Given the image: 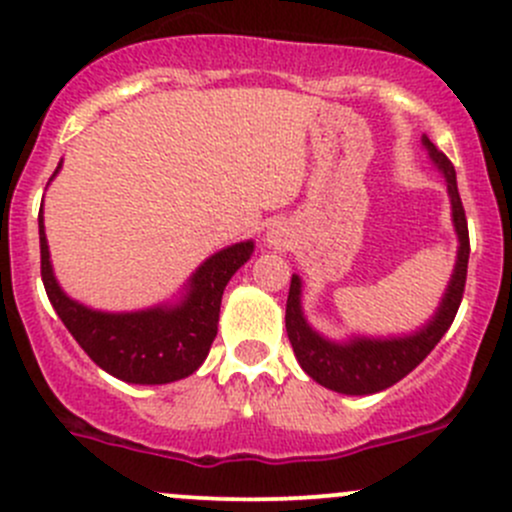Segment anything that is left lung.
Returning <instances> with one entry per match:
<instances>
[{
    "label": "left lung",
    "mask_w": 512,
    "mask_h": 512,
    "mask_svg": "<svg viewBox=\"0 0 512 512\" xmlns=\"http://www.w3.org/2000/svg\"><path fill=\"white\" fill-rule=\"evenodd\" d=\"M423 146L428 148V156L438 165L448 185V195H451L453 208V225L458 232V260L456 270H453L451 282H448L446 294L441 299L436 317L418 329L411 337H394V339H366L354 337L352 342H329L322 334L314 332L307 324L302 314V282L297 275H292V285H289L287 297V314L285 327L289 344H292L294 356H297L299 366L312 376L317 384L327 386V389L339 391V394L349 396H364L384 391L394 386L396 381L404 379L409 371H414L431 349L441 342L443 334L456 319L458 307H461L463 289H466L468 275V255H471V240H468V223L466 210H463L461 195H458L456 170L453 163L423 136Z\"/></svg>",
    "instance_id": "8db88e82"
}]
</instances>
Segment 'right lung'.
Masks as SVG:
<instances>
[{"mask_svg": "<svg viewBox=\"0 0 512 512\" xmlns=\"http://www.w3.org/2000/svg\"><path fill=\"white\" fill-rule=\"evenodd\" d=\"M59 168L61 163L56 165L54 175L59 173ZM39 245L41 280L51 307L56 309L79 347L103 371L128 384H170L190 376L203 364L218 334L225 285L255 250V245L247 240L215 252L190 277L188 294L180 299V304L111 314L84 307L61 292L49 262L41 210Z\"/></svg>", "mask_w": 512, "mask_h": 512, "instance_id": "obj_1", "label": "right lung"}]
</instances>
